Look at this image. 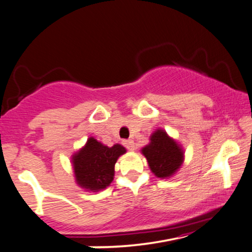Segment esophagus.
<instances>
[{"label":"esophagus","instance_id":"obj_1","mask_svg":"<svg viewBox=\"0 0 252 252\" xmlns=\"http://www.w3.org/2000/svg\"><path fill=\"white\" fill-rule=\"evenodd\" d=\"M124 147L126 148V149L130 150V151H134L135 150V143L132 139H126V141L123 142Z\"/></svg>","mask_w":252,"mask_h":252}]
</instances>
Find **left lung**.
I'll list each match as a JSON object with an SVG mask.
<instances>
[{"label": "left lung", "instance_id": "left-lung-1", "mask_svg": "<svg viewBox=\"0 0 252 252\" xmlns=\"http://www.w3.org/2000/svg\"><path fill=\"white\" fill-rule=\"evenodd\" d=\"M151 171L159 178L175 175L184 159V151L164 130L157 129L150 136V143L142 149Z\"/></svg>", "mask_w": 252, "mask_h": 252}]
</instances>
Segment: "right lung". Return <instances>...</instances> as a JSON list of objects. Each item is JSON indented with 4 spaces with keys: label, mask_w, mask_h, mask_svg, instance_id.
<instances>
[{
    "label": "right lung",
    "mask_w": 252,
    "mask_h": 252,
    "mask_svg": "<svg viewBox=\"0 0 252 252\" xmlns=\"http://www.w3.org/2000/svg\"><path fill=\"white\" fill-rule=\"evenodd\" d=\"M121 144L107 147L94 137L71 157L77 184L88 191H99L110 186L115 175V163L126 154Z\"/></svg>",
    "instance_id": "obj_1"
}]
</instances>
